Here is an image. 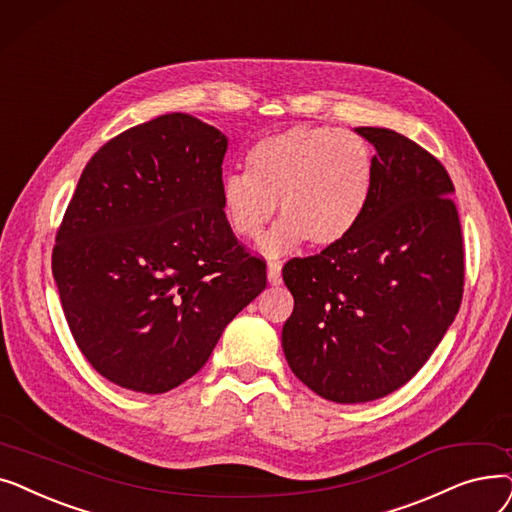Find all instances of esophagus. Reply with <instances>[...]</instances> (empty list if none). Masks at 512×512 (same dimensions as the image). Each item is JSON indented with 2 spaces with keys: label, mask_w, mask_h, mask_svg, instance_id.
Returning a JSON list of instances; mask_svg holds the SVG:
<instances>
[{
  "label": "esophagus",
  "mask_w": 512,
  "mask_h": 512,
  "mask_svg": "<svg viewBox=\"0 0 512 512\" xmlns=\"http://www.w3.org/2000/svg\"><path fill=\"white\" fill-rule=\"evenodd\" d=\"M281 266V260H269V264H266V277L271 283H281Z\"/></svg>",
  "instance_id": "esophagus-1"
}]
</instances>
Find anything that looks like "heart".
Masks as SVG:
<instances>
[{"instance_id": "obj_1", "label": "heart", "mask_w": 512, "mask_h": 512, "mask_svg": "<svg viewBox=\"0 0 512 512\" xmlns=\"http://www.w3.org/2000/svg\"><path fill=\"white\" fill-rule=\"evenodd\" d=\"M246 173L221 183V214L227 229L258 241L275 216L281 221L264 237L269 254L294 250L300 241L319 248L346 239L369 206L373 158L352 131L294 127L256 141L246 154Z\"/></svg>"}]
</instances>
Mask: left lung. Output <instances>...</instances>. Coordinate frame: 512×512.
Segmentation results:
<instances>
[{"label": "left lung", "instance_id": "left-lung-1", "mask_svg": "<svg viewBox=\"0 0 512 512\" xmlns=\"http://www.w3.org/2000/svg\"><path fill=\"white\" fill-rule=\"evenodd\" d=\"M356 131L377 150L360 223L321 254L283 266L294 296L281 333L289 369L339 404L383 398L415 377L452 325L465 287L444 164L392 129Z\"/></svg>", "mask_w": 512, "mask_h": 512}]
</instances>
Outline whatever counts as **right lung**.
Returning a JSON list of instances; mask_svg holds the SVG:
<instances>
[{"label": "right lung", "mask_w": 512, "mask_h": 512, "mask_svg": "<svg viewBox=\"0 0 512 512\" xmlns=\"http://www.w3.org/2000/svg\"><path fill=\"white\" fill-rule=\"evenodd\" d=\"M225 152L218 129L164 114L104 143L72 193L52 273L79 350L120 387L196 375L266 287V262L223 221Z\"/></svg>", "instance_id": "right-lung-1"}]
</instances>
